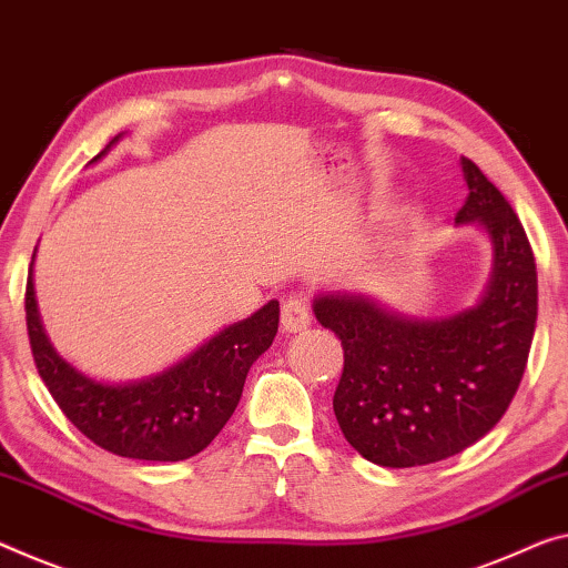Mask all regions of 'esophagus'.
Listing matches in <instances>:
<instances>
[{
  "mask_svg": "<svg viewBox=\"0 0 568 568\" xmlns=\"http://www.w3.org/2000/svg\"><path fill=\"white\" fill-rule=\"evenodd\" d=\"M312 325V314L307 302L302 300V296H290L282 304V327L286 333H302V329H307Z\"/></svg>",
  "mask_w": 568,
  "mask_h": 568,
  "instance_id": "34e87169",
  "label": "esophagus"
}]
</instances>
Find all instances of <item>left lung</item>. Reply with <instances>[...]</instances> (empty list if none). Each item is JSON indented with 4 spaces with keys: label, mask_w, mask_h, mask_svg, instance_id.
Here are the masks:
<instances>
[{
    "label": "left lung",
    "mask_w": 568,
    "mask_h": 568,
    "mask_svg": "<svg viewBox=\"0 0 568 568\" xmlns=\"http://www.w3.org/2000/svg\"><path fill=\"white\" fill-rule=\"evenodd\" d=\"M467 200L455 223L493 243V274L475 307L418 320L371 296H314V317L343 343L333 408L351 447L381 467L459 455L500 422L526 373L538 317V276L516 211L462 156Z\"/></svg>",
    "instance_id": "left-lung-1"
}]
</instances>
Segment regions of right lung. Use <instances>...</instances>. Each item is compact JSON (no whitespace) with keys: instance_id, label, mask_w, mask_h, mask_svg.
<instances>
[{"instance_id":"right-lung-1","label":"right lung","mask_w":568,"mask_h":568,"mask_svg":"<svg viewBox=\"0 0 568 568\" xmlns=\"http://www.w3.org/2000/svg\"><path fill=\"white\" fill-rule=\"evenodd\" d=\"M119 136L91 162H99ZM24 312L34 365L60 412L101 449L146 462H180L203 452L233 416L251 365L272 347L278 329V302L272 300L168 371L129 383H101L75 371L50 345L34 302L32 264Z\"/></svg>"}]
</instances>
